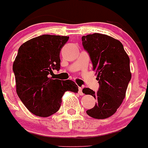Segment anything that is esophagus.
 Returning <instances> with one entry per match:
<instances>
[{
	"label": "esophagus",
	"instance_id": "34e87169",
	"mask_svg": "<svg viewBox=\"0 0 148 148\" xmlns=\"http://www.w3.org/2000/svg\"><path fill=\"white\" fill-rule=\"evenodd\" d=\"M79 94L80 95H84V93H83V92H82V87H79Z\"/></svg>",
	"mask_w": 148,
	"mask_h": 148
}]
</instances>
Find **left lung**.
I'll list each match as a JSON object with an SVG mask.
<instances>
[{"label":"left lung","instance_id":"left-lung-1","mask_svg":"<svg viewBox=\"0 0 148 148\" xmlns=\"http://www.w3.org/2000/svg\"><path fill=\"white\" fill-rule=\"evenodd\" d=\"M84 49L89 53L100 84L96 92L85 88L82 92L91 95L97 102L88 115L98 119L110 117L116 112L126 96L131 79L129 57L119 40L95 33L82 36Z\"/></svg>","mask_w":148,"mask_h":148}]
</instances>
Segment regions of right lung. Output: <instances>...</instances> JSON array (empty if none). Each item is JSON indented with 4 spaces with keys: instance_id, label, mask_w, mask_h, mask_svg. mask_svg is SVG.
Masks as SVG:
<instances>
[{
    "instance_id": "1",
    "label": "right lung",
    "mask_w": 148,
    "mask_h": 148,
    "mask_svg": "<svg viewBox=\"0 0 148 148\" xmlns=\"http://www.w3.org/2000/svg\"><path fill=\"white\" fill-rule=\"evenodd\" d=\"M69 36L44 34L27 40L19 47L13 62L16 91L31 112L40 117L56 113L66 91L78 92L73 81L49 77L60 68V53Z\"/></svg>"
}]
</instances>
